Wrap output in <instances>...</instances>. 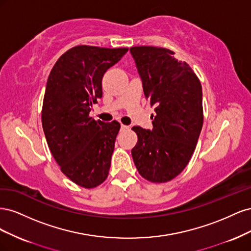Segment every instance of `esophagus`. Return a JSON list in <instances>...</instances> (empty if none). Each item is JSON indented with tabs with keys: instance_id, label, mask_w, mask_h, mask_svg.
I'll list each match as a JSON object with an SVG mask.
<instances>
[{
	"instance_id": "34e87169",
	"label": "esophagus",
	"mask_w": 251,
	"mask_h": 251,
	"mask_svg": "<svg viewBox=\"0 0 251 251\" xmlns=\"http://www.w3.org/2000/svg\"><path fill=\"white\" fill-rule=\"evenodd\" d=\"M121 130H126V128H128V126H125V125H121Z\"/></svg>"
}]
</instances>
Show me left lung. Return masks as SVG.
Segmentation results:
<instances>
[{
	"instance_id": "1",
	"label": "left lung",
	"mask_w": 251,
	"mask_h": 251,
	"mask_svg": "<svg viewBox=\"0 0 251 251\" xmlns=\"http://www.w3.org/2000/svg\"><path fill=\"white\" fill-rule=\"evenodd\" d=\"M130 51L144 95L156 112L151 131L132 127L138 136L132 157L144 179L164 183L185 169L198 142L203 126L201 82L170 49L137 46Z\"/></svg>"
}]
</instances>
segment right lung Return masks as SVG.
I'll return each mask as SVG.
<instances>
[{
	"label": "right lung",
	"mask_w": 251,
	"mask_h": 251,
	"mask_svg": "<svg viewBox=\"0 0 251 251\" xmlns=\"http://www.w3.org/2000/svg\"><path fill=\"white\" fill-rule=\"evenodd\" d=\"M128 48L73 47L53 66L45 91L42 125L52 156L66 176L85 188L107 179L120 124L89 116L102 96L101 80Z\"/></svg>",
	"instance_id": "right-lung-1"
}]
</instances>
